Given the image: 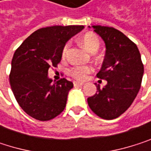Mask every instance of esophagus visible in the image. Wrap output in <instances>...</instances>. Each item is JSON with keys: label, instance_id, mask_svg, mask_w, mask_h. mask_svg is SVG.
<instances>
[{"label": "esophagus", "instance_id": "esophagus-1", "mask_svg": "<svg viewBox=\"0 0 151 151\" xmlns=\"http://www.w3.org/2000/svg\"><path fill=\"white\" fill-rule=\"evenodd\" d=\"M73 85H74V87H81V86H83V83L78 82V81H74L73 82Z\"/></svg>", "mask_w": 151, "mask_h": 151}]
</instances>
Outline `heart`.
<instances>
[{"label": "heart", "mask_w": 151, "mask_h": 151, "mask_svg": "<svg viewBox=\"0 0 151 151\" xmlns=\"http://www.w3.org/2000/svg\"><path fill=\"white\" fill-rule=\"evenodd\" d=\"M81 44L88 51L92 53V52H95V51H96L98 49L99 45H100V41H99L98 37L96 34H94V33H87L82 37ZM68 47H69V43H67L64 46V47L63 48L62 55L63 57L65 56V55L67 53ZM91 70L92 69H91L90 66L80 65V66H74V67L70 68L69 72L73 78L80 80V81H82L87 77V75L91 71Z\"/></svg>", "instance_id": "obj_1"}]
</instances>
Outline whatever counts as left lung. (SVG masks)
I'll return each mask as SVG.
<instances>
[{
    "label": "left lung",
    "instance_id": "1",
    "mask_svg": "<svg viewBox=\"0 0 151 151\" xmlns=\"http://www.w3.org/2000/svg\"><path fill=\"white\" fill-rule=\"evenodd\" d=\"M92 27L105 43L104 60L96 76L105 80L107 85L104 88L96 86V94L88 98V104L98 117L114 119L123 114L135 99L144 68L137 46L123 32L113 27Z\"/></svg>",
    "mask_w": 151,
    "mask_h": 151
}]
</instances>
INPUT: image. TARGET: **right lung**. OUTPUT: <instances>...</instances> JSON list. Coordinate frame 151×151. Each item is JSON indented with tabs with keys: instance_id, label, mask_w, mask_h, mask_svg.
<instances>
[{
	"instance_id": "add662e5",
	"label": "right lung",
	"mask_w": 151,
	"mask_h": 151,
	"mask_svg": "<svg viewBox=\"0 0 151 151\" xmlns=\"http://www.w3.org/2000/svg\"><path fill=\"white\" fill-rule=\"evenodd\" d=\"M83 28V25L40 28L16 50L9 83L19 106L32 118L47 121L64 110L73 83L64 78L53 82L48 78V69L60 63L66 42Z\"/></svg>"
}]
</instances>
